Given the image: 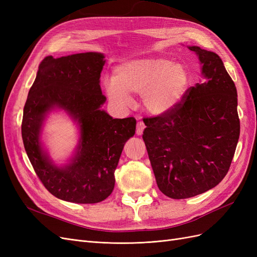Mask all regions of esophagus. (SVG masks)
I'll return each instance as SVG.
<instances>
[{"instance_id": "34e87169", "label": "esophagus", "mask_w": 257, "mask_h": 257, "mask_svg": "<svg viewBox=\"0 0 257 257\" xmlns=\"http://www.w3.org/2000/svg\"><path fill=\"white\" fill-rule=\"evenodd\" d=\"M145 127H146V125H145V123L143 122V121H139V122H137V128H136V134L139 136V135H142L143 134V132H144V130H145Z\"/></svg>"}]
</instances>
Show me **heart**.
Returning a JSON list of instances; mask_svg holds the SVG:
<instances>
[{
  "label": "heart",
  "mask_w": 257,
  "mask_h": 257,
  "mask_svg": "<svg viewBox=\"0 0 257 257\" xmlns=\"http://www.w3.org/2000/svg\"><path fill=\"white\" fill-rule=\"evenodd\" d=\"M190 76L179 62L163 57L125 61L113 69L112 81L105 82V90L114 102L127 105L132 93H141L145 109L162 115L176 108L189 89Z\"/></svg>",
  "instance_id": "b5f03b06"
}]
</instances>
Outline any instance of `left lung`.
<instances>
[{"label": "left lung", "mask_w": 257, "mask_h": 257, "mask_svg": "<svg viewBox=\"0 0 257 257\" xmlns=\"http://www.w3.org/2000/svg\"><path fill=\"white\" fill-rule=\"evenodd\" d=\"M203 83L191 87L172 111L145 118L144 142L160 191L183 199L214 188L226 176L240 135L237 89L221 58L190 46Z\"/></svg>", "instance_id": "left-lung-1"}]
</instances>
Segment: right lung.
<instances>
[{
    "label": "right lung",
    "instance_id": "obj_1",
    "mask_svg": "<svg viewBox=\"0 0 257 257\" xmlns=\"http://www.w3.org/2000/svg\"><path fill=\"white\" fill-rule=\"evenodd\" d=\"M104 58L98 52L46 57L23 108L21 134L31 164L53 196L71 203L95 204L110 195L123 147L135 134L133 116L113 119L100 109L106 100L99 85ZM54 107L81 128L75 157L64 167L54 166L40 143L42 123Z\"/></svg>",
    "mask_w": 257,
    "mask_h": 257
}]
</instances>
